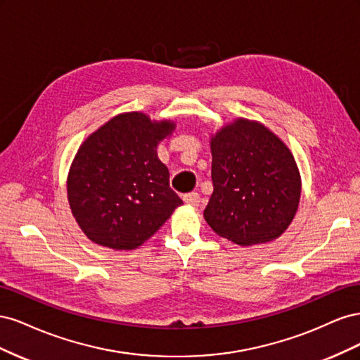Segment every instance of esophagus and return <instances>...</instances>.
Returning a JSON list of instances; mask_svg holds the SVG:
<instances>
[{
    "mask_svg": "<svg viewBox=\"0 0 360 360\" xmlns=\"http://www.w3.org/2000/svg\"><path fill=\"white\" fill-rule=\"evenodd\" d=\"M183 201L189 205L197 207V205H200V195L197 192L186 193V195H183Z\"/></svg>",
    "mask_w": 360,
    "mask_h": 360,
    "instance_id": "34e87169",
    "label": "esophagus"
}]
</instances>
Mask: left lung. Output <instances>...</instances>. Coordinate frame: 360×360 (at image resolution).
I'll return each mask as SVG.
<instances>
[{
    "label": "left lung",
    "mask_w": 360,
    "mask_h": 360,
    "mask_svg": "<svg viewBox=\"0 0 360 360\" xmlns=\"http://www.w3.org/2000/svg\"><path fill=\"white\" fill-rule=\"evenodd\" d=\"M212 230L238 246L274 242L299 209L302 179L291 150L263 123L234 118L210 138Z\"/></svg>",
    "instance_id": "1"
}]
</instances>
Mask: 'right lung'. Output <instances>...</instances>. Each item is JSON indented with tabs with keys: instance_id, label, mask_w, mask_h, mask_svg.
Instances as JSON below:
<instances>
[{
	"instance_id": "1",
	"label": "right lung",
	"mask_w": 360,
	"mask_h": 360,
	"mask_svg": "<svg viewBox=\"0 0 360 360\" xmlns=\"http://www.w3.org/2000/svg\"><path fill=\"white\" fill-rule=\"evenodd\" d=\"M174 129L172 120L123 112L81 144L69 169L68 200L93 243L136 249L183 204L169 188L168 168L158 158V146Z\"/></svg>"
}]
</instances>
